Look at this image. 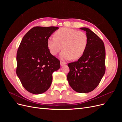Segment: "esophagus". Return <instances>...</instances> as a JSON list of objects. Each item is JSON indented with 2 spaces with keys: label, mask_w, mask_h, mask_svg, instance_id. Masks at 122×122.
Returning a JSON list of instances; mask_svg holds the SVG:
<instances>
[{
  "label": "esophagus",
  "mask_w": 122,
  "mask_h": 122,
  "mask_svg": "<svg viewBox=\"0 0 122 122\" xmlns=\"http://www.w3.org/2000/svg\"><path fill=\"white\" fill-rule=\"evenodd\" d=\"M60 64H61V66H64V65H65L66 64V62H65L64 61H61Z\"/></svg>",
  "instance_id": "1"
}]
</instances>
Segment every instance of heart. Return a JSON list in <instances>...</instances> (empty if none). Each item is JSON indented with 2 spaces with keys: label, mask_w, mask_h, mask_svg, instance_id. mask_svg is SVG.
<instances>
[{
  "label": "heart",
  "mask_w": 122,
  "mask_h": 122,
  "mask_svg": "<svg viewBox=\"0 0 122 122\" xmlns=\"http://www.w3.org/2000/svg\"><path fill=\"white\" fill-rule=\"evenodd\" d=\"M88 37L86 33L75 29L62 27L54 33V36L47 39V46L50 53L56 55L63 48L60 57L65 60L80 58L86 52Z\"/></svg>",
  "instance_id": "heart-1"
}]
</instances>
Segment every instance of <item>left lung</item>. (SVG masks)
Wrapping results in <instances>:
<instances>
[{
    "instance_id": "1",
    "label": "left lung",
    "mask_w": 122,
    "mask_h": 122,
    "mask_svg": "<svg viewBox=\"0 0 122 122\" xmlns=\"http://www.w3.org/2000/svg\"><path fill=\"white\" fill-rule=\"evenodd\" d=\"M86 32L88 45L78 61L68 64L67 79L77 93H87L98 86L105 72V50L102 40L90 29L80 28Z\"/></svg>"
}]
</instances>
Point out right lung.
Listing matches in <instances>:
<instances>
[{"mask_svg":"<svg viewBox=\"0 0 122 122\" xmlns=\"http://www.w3.org/2000/svg\"><path fill=\"white\" fill-rule=\"evenodd\" d=\"M58 27H33L23 36L17 53V75L25 89L32 94L48 90L52 73L60 68V61L51 54L47 40Z\"/></svg>","mask_w":122,"mask_h":122,"instance_id":"1","label":"right lung"}]
</instances>
